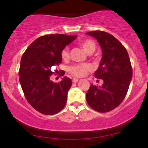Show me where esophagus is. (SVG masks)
<instances>
[{
	"mask_svg": "<svg viewBox=\"0 0 148 148\" xmlns=\"http://www.w3.org/2000/svg\"><path fill=\"white\" fill-rule=\"evenodd\" d=\"M78 81H79V79L74 78V79H73V80H72V82L73 83H76V82H78Z\"/></svg>",
	"mask_w": 148,
	"mask_h": 148,
	"instance_id": "esophagus-1",
	"label": "esophagus"
}]
</instances>
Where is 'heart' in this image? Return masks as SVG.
I'll return each mask as SVG.
<instances>
[{"instance_id": "obj_1", "label": "heart", "mask_w": 148, "mask_h": 148, "mask_svg": "<svg viewBox=\"0 0 148 148\" xmlns=\"http://www.w3.org/2000/svg\"><path fill=\"white\" fill-rule=\"evenodd\" d=\"M81 47L87 53L91 54L95 51L96 45L90 40H86L81 42ZM61 58L63 60H67L69 58V47H65L61 51ZM92 67L88 63H80L73 64L68 68V72L73 76L75 77H83L86 76L88 72H90Z\"/></svg>"}]
</instances>
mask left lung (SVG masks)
Segmentation results:
<instances>
[{
    "instance_id": "8db88e82",
    "label": "left lung",
    "mask_w": 148,
    "mask_h": 148,
    "mask_svg": "<svg viewBox=\"0 0 148 148\" xmlns=\"http://www.w3.org/2000/svg\"><path fill=\"white\" fill-rule=\"evenodd\" d=\"M99 42L103 56L95 76L102 79L101 86L92 84L86 93V101L95 111L106 113L121 103L132 78V67L127 49L111 34L101 30L88 32Z\"/></svg>"
}]
</instances>
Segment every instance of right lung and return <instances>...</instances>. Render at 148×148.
<instances>
[{
  "label": "right lung",
  "instance_id": "1",
  "mask_svg": "<svg viewBox=\"0 0 148 148\" xmlns=\"http://www.w3.org/2000/svg\"><path fill=\"white\" fill-rule=\"evenodd\" d=\"M76 37L63 34L41 36L22 56L18 71L20 84L28 102L42 114H56L65 106L72 81L64 76L59 83H54L50 77L54 74L52 67L62 62V50Z\"/></svg>",
  "mask_w": 148,
  "mask_h": 148
}]
</instances>
